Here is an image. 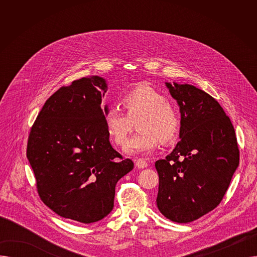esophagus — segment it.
Here are the masks:
<instances>
[{"mask_svg": "<svg viewBox=\"0 0 257 257\" xmlns=\"http://www.w3.org/2000/svg\"><path fill=\"white\" fill-rule=\"evenodd\" d=\"M136 166L139 169H145L148 167V163L144 159V158H139L136 160Z\"/></svg>", "mask_w": 257, "mask_h": 257, "instance_id": "34e87169", "label": "esophagus"}]
</instances>
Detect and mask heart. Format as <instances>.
Returning <instances> with one entry per match:
<instances>
[{
  "label": "heart",
  "instance_id": "heart-1",
  "mask_svg": "<svg viewBox=\"0 0 257 257\" xmlns=\"http://www.w3.org/2000/svg\"><path fill=\"white\" fill-rule=\"evenodd\" d=\"M126 113L110 108L105 114V126L115 146H124L133 130V121H139L142 131L132 138L125 150L128 153L151 152L160 141L170 144L177 139L181 120L179 114L168 103L165 94L147 83H140L128 90L120 99Z\"/></svg>",
  "mask_w": 257,
  "mask_h": 257
}]
</instances>
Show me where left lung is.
<instances>
[{"instance_id": "left-lung-1", "label": "left lung", "mask_w": 257, "mask_h": 257, "mask_svg": "<svg viewBox=\"0 0 257 257\" xmlns=\"http://www.w3.org/2000/svg\"><path fill=\"white\" fill-rule=\"evenodd\" d=\"M181 113V141L155 163L156 203L176 223H190L217 207L239 164L235 131L218 101L191 84L166 83Z\"/></svg>"}]
</instances>
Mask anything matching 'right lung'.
<instances>
[{"label":"right lung","instance_id":"obj_1","mask_svg":"<svg viewBox=\"0 0 257 257\" xmlns=\"http://www.w3.org/2000/svg\"><path fill=\"white\" fill-rule=\"evenodd\" d=\"M107 90L99 76L75 80L46 101L27 144L39 198L64 219L83 224L102 220L113 208L116 182L133 161L109 143L101 108Z\"/></svg>","mask_w":257,"mask_h":257}]
</instances>
